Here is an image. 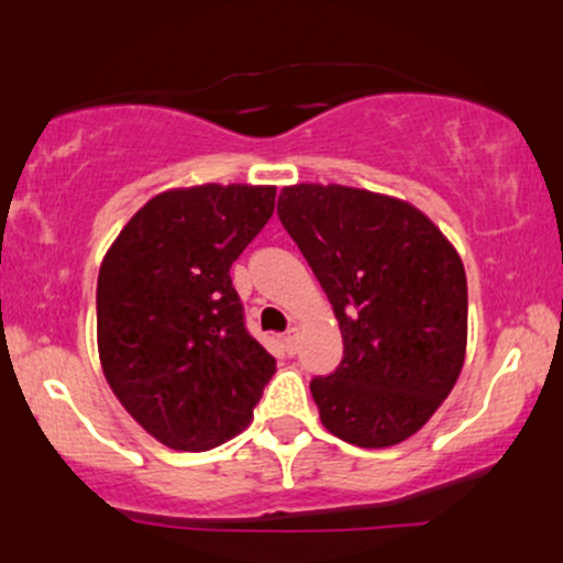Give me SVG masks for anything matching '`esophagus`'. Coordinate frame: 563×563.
Here are the masks:
<instances>
[{
    "instance_id": "1",
    "label": "esophagus",
    "mask_w": 563,
    "mask_h": 563,
    "mask_svg": "<svg viewBox=\"0 0 563 563\" xmlns=\"http://www.w3.org/2000/svg\"><path fill=\"white\" fill-rule=\"evenodd\" d=\"M283 344H286L288 354L299 352V328H290V331L283 335Z\"/></svg>"
}]
</instances>
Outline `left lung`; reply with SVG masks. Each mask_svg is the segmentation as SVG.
<instances>
[{"instance_id":"8db88e82","label":"left lung","mask_w":563,"mask_h":563,"mask_svg":"<svg viewBox=\"0 0 563 563\" xmlns=\"http://www.w3.org/2000/svg\"><path fill=\"white\" fill-rule=\"evenodd\" d=\"M277 217L344 339L339 367L309 384L322 426L357 448L405 442L448 399L466 360L461 256L416 206L357 187H283Z\"/></svg>"}]
</instances>
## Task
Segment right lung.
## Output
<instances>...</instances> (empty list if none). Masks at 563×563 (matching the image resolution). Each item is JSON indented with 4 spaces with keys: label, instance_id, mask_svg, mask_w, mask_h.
I'll return each mask as SVG.
<instances>
[{
    "label": "right lung",
    "instance_id": "obj_1",
    "mask_svg": "<svg viewBox=\"0 0 563 563\" xmlns=\"http://www.w3.org/2000/svg\"><path fill=\"white\" fill-rule=\"evenodd\" d=\"M275 211L269 185L151 198L97 277V349L119 402L172 450L203 452L254 418L275 357L245 331L230 267Z\"/></svg>",
    "mask_w": 563,
    "mask_h": 563
}]
</instances>
